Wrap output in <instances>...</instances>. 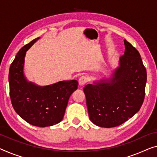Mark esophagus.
<instances>
[{"instance_id": "obj_1", "label": "esophagus", "mask_w": 157, "mask_h": 157, "mask_svg": "<svg viewBox=\"0 0 157 157\" xmlns=\"http://www.w3.org/2000/svg\"><path fill=\"white\" fill-rule=\"evenodd\" d=\"M87 82H88V78L85 75L81 76L79 79V84L82 86L85 85V84Z\"/></svg>"}]
</instances>
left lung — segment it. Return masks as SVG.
<instances>
[{
	"label": "left lung",
	"instance_id": "obj_1",
	"mask_svg": "<svg viewBox=\"0 0 157 157\" xmlns=\"http://www.w3.org/2000/svg\"><path fill=\"white\" fill-rule=\"evenodd\" d=\"M124 44L125 52L113 78L88 84L83 89L90 121L99 127L121 125L138 112L143 104L146 68L138 51L125 39Z\"/></svg>",
	"mask_w": 157,
	"mask_h": 157
}]
</instances>
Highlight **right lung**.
I'll return each mask as SVG.
<instances>
[{
	"instance_id": "obj_1",
	"label": "right lung",
	"mask_w": 157,
	"mask_h": 157,
	"mask_svg": "<svg viewBox=\"0 0 157 157\" xmlns=\"http://www.w3.org/2000/svg\"><path fill=\"white\" fill-rule=\"evenodd\" d=\"M39 38L34 39L19 51L9 71L10 97L16 113L28 123L47 127L60 122L71 94L78 89L75 79L38 86L28 82L23 74L26 51Z\"/></svg>"
}]
</instances>
